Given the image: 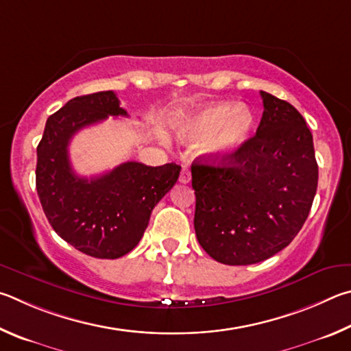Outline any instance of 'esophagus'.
I'll return each instance as SVG.
<instances>
[{"mask_svg":"<svg viewBox=\"0 0 351 351\" xmlns=\"http://www.w3.org/2000/svg\"><path fill=\"white\" fill-rule=\"evenodd\" d=\"M179 180H180V183H185V185H186V183L191 182V171H189L188 166H183V168H182Z\"/></svg>","mask_w":351,"mask_h":351,"instance_id":"1","label":"esophagus"}]
</instances>
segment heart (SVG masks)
<instances>
[{"label":"heart","instance_id":"b5f03b06","mask_svg":"<svg viewBox=\"0 0 351 351\" xmlns=\"http://www.w3.org/2000/svg\"><path fill=\"white\" fill-rule=\"evenodd\" d=\"M254 112L245 103H210L186 114L177 123L183 141L208 140V151L219 158L234 156L254 131Z\"/></svg>","mask_w":351,"mask_h":351}]
</instances>
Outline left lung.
<instances>
[{
    "label": "left lung",
    "instance_id": "8db88e82",
    "mask_svg": "<svg viewBox=\"0 0 351 351\" xmlns=\"http://www.w3.org/2000/svg\"><path fill=\"white\" fill-rule=\"evenodd\" d=\"M256 135L219 163L194 160V230L214 261L251 265L290 245L317 189L313 135L290 103L261 90Z\"/></svg>",
    "mask_w": 351,
    "mask_h": 351
}]
</instances>
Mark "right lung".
Listing matches in <instances>:
<instances>
[{"mask_svg":"<svg viewBox=\"0 0 351 351\" xmlns=\"http://www.w3.org/2000/svg\"><path fill=\"white\" fill-rule=\"evenodd\" d=\"M128 117L112 90L75 97L49 117L36 147V193L55 232L82 253L119 259L140 242L151 213L176 185L180 166L126 162L101 176L72 171L69 141L80 129Z\"/></svg>","mask_w":351,"mask_h":351,"instance_id":"add662e5","label":"right lung"}]
</instances>
